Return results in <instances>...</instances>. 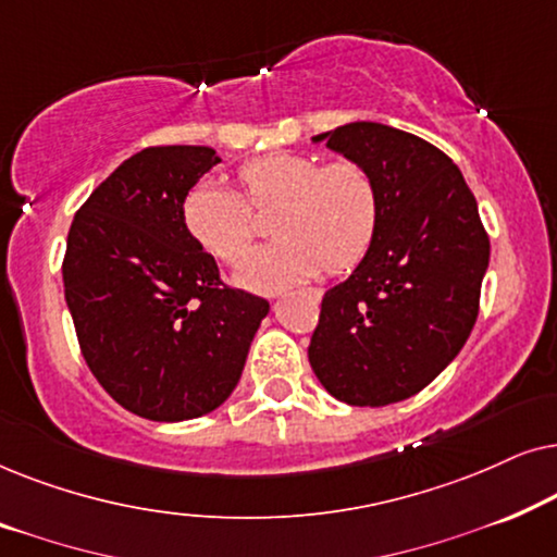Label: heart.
Masks as SVG:
<instances>
[{
    "instance_id": "heart-1",
    "label": "heart",
    "mask_w": 557,
    "mask_h": 557,
    "mask_svg": "<svg viewBox=\"0 0 557 557\" xmlns=\"http://www.w3.org/2000/svg\"><path fill=\"white\" fill-rule=\"evenodd\" d=\"M238 177L250 205H278L271 220L276 240L240 258L235 265L238 284L265 294L284 292L322 269L349 271L370 250L380 208L375 182L364 166H319L314 157L278 151L243 164ZM182 220L187 233L225 263H233L253 238V215L243 195L218 182L189 189Z\"/></svg>"
}]
</instances>
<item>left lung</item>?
Here are the masks:
<instances>
[{
  "label": "left lung",
  "mask_w": 557,
  "mask_h": 557,
  "mask_svg": "<svg viewBox=\"0 0 557 557\" xmlns=\"http://www.w3.org/2000/svg\"><path fill=\"white\" fill-rule=\"evenodd\" d=\"M311 141L364 166L380 208L370 250L324 294L311 370L342 403L391 406L421 393L461 352L490 238L459 166L421 136L352 121Z\"/></svg>",
  "instance_id": "obj_1"
}]
</instances>
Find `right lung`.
<instances>
[{
	"label": "right lung",
	"instance_id": "obj_1",
	"mask_svg": "<svg viewBox=\"0 0 557 557\" xmlns=\"http://www.w3.org/2000/svg\"><path fill=\"white\" fill-rule=\"evenodd\" d=\"M220 162L210 147L128 157L75 212L63 261L81 352L119 406L189 421L231 398L269 301L227 288L182 202Z\"/></svg>",
	"mask_w": 557,
	"mask_h": 557
}]
</instances>
